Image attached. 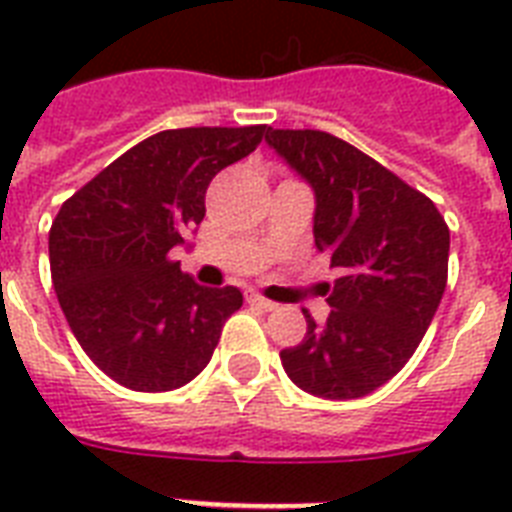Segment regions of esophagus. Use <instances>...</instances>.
Segmentation results:
<instances>
[{"label":"esophagus","instance_id":"1","mask_svg":"<svg viewBox=\"0 0 512 512\" xmlns=\"http://www.w3.org/2000/svg\"><path fill=\"white\" fill-rule=\"evenodd\" d=\"M247 303L257 305V308H263V311H276V308H279V305L271 303V300H265V297H260L257 292H247Z\"/></svg>","mask_w":512,"mask_h":512}]
</instances>
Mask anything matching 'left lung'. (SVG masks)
I'll return each instance as SVG.
<instances>
[{
	"instance_id": "left-lung-1",
	"label": "left lung",
	"mask_w": 512,
	"mask_h": 512,
	"mask_svg": "<svg viewBox=\"0 0 512 512\" xmlns=\"http://www.w3.org/2000/svg\"><path fill=\"white\" fill-rule=\"evenodd\" d=\"M265 143L316 196L313 239L340 279L327 284L329 316L281 364L297 388L348 401L401 372L446 289L449 228L436 204L372 156L319 130H273Z\"/></svg>"
}]
</instances>
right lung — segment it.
<instances>
[{
  "label": "right lung",
  "mask_w": 512,
  "mask_h": 512,
  "mask_svg": "<svg viewBox=\"0 0 512 512\" xmlns=\"http://www.w3.org/2000/svg\"><path fill=\"white\" fill-rule=\"evenodd\" d=\"M257 127L164 130L132 146L60 207L52 287L84 353L124 388L191 382L244 297L201 287L170 260L204 220L212 177L260 146Z\"/></svg>",
  "instance_id": "right-lung-1"
}]
</instances>
